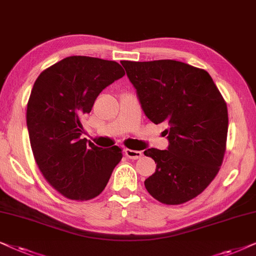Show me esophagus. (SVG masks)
<instances>
[{"instance_id": "esophagus-1", "label": "esophagus", "mask_w": 256, "mask_h": 256, "mask_svg": "<svg viewBox=\"0 0 256 256\" xmlns=\"http://www.w3.org/2000/svg\"><path fill=\"white\" fill-rule=\"evenodd\" d=\"M125 156L130 159H138L142 156V151H134V150L125 148Z\"/></svg>"}]
</instances>
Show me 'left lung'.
Instances as JSON below:
<instances>
[{"instance_id":"obj_1","label":"left lung","mask_w":256,"mask_h":256,"mask_svg":"<svg viewBox=\"0 0 256 256\" xmlns=\"http://www.w3.org/2000/svg\"><path fill=\"white\" fill-rule=\"evenodd\" d=\"M146 117L165 122L168 150L148 148L156 172L148 192L166 205L199 196L222 164L228 131L227 105L207 71L172 60H122Z\"/></svg>"}]
</instances>
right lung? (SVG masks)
<instances>
[{
  "mask_svg": "<svg viewBox=\"0 0 256 256\" xmlns=\"http://www.w3.org/2000/svg\"><path fill=\"white\" fill-rule=\"evenodd\" d=\"M124 74L114 60L70 56L34 84L26 108L34 156L46 182L69 199L100 196L122 158L118 146L102 148L80 136L98 94Z\"/></svg>",
  "mask_w": 256,
  "mask_h": 256,
  "instance_id": "1",
  "label": "right lung"
}]
</instances>
